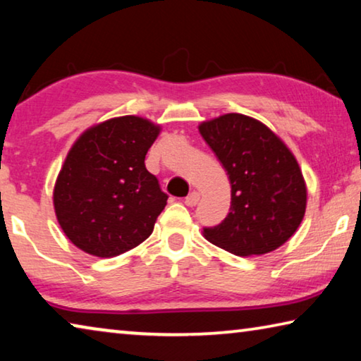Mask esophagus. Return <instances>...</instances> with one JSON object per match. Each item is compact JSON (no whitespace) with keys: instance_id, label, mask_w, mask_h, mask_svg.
<instances>
[{"instance_id":"1","label":"esophagus","mask_w":361,"mask_h":361,"mask_svg":"<svg viewBox=\"0 0 361 361\" xmlns=\"http://www.w3.org/2000/svg\"><path fill=\"white\" fill-rule=\"evenodd\" d=\"M198 200H200V193L193 190L192 193H188V195L185 197L184 203L187 204V207H195V204L198 203Z\"/></svg>"}]
</instances>
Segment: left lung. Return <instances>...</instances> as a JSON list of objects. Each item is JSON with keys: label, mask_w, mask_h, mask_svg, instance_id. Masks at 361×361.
<instances>
[{"label": "left lung", "mask_w": 361, "mask_h": 361, "mask_svg": "<svg viewBox=\"0 0 361 361\" xmlns=\"http://www.w3.org/2000/svg\"><path fill=\"white\" fill-rule=\"evenodd\" d=\"M198 129L231 180L229 213L218 226L203 227L207 240L238 257L279 248L307 208L295 157L274 132L243 114L219 116Z\"/></svg>", "instance_id": "1"}]
</instances>
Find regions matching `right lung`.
I'll return each instance as SVG.
<instances>
[{
    "instance_id": "1",
    "label": "right lung",
    "mask_w": 361,
    "mask_h": 361,
    "mask_svg": "<svg viewBox=\"0 0 361 361\" xmlns=\"http://www.w3.org/2000/svg\"><path fill=\"white\" fill-rule=\"evenodd\" d=\"M159 127L137 116L109 119L79 137L54 185L58 223L99 258L118 257L153 232L168 195L145 168Z\"/></svg>"
}]
</instances>
